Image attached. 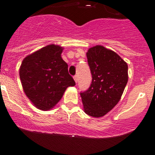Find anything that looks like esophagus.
I'll return each instance as SVG.
<instances>
[{
    "label": "esophagus",
    "mask_w": 155,
    "mask_h": 155,
    "mask_svg": "<svg viewBox=\"0 0 155 155\" xmlns=\"http://www.w3.org/2000/svg\"><path fill=\"white\" fill-rule=\"evenodd\" d=\"M74 81L77 83V82H78V77H77V76L74 77Z\"/></svg>",
    "instance_id": "obj_1"
}]
</instances>
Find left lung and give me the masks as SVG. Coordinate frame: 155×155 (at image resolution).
I'll return each mask as SVG.
<instances>
[{
  "label": "left lung",
  "mask_w": 155,
  "mask_h": 155,
  "mask_svg": "<svg viewBox=\"0 0 155 155\" xmlns=\"http://www.w3.org/2000/svg\"><path fill=\"white\" fill-rule=\"evenodd\" d=\"M86 55L92 81L81 93L83 109L88 116L99 118L120 102L128 81V65L116 52L101 45L89 48Z\"/></svg>",
  "instance_id": "8db88e82"
}]
</instances>
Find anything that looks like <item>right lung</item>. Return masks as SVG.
<instances>
[{
	"instance_id": "right-lung-1",
	"label": "right lung",
	"mask_w": 155,
	"mask_h": 155,
	"mask_svg": "<svg viewBox=\"0 0 155 155\" xmlns=\"http://www.w3.org/2000/svg\"><path fill=\"white\" fill-rule=\"evenodd\" d=\"M64 47L50 44L24 58L19 76L23 91L37 109H53L69 86H74L68 65L61 57Z\"/></svg>"
}]
</instances>
